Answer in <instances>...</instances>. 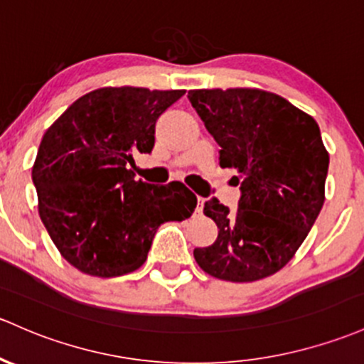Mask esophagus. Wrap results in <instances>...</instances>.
<instances>
[{
    "label": "esophagus",
    "mask_w": 364,
    "mask_h": 364,
    "mask_svg": "<svg viewBox=\"0 0 364 364\" xmlns=\"http://www.w3.org/2000/svg\"><path fill=\"white\" fill-rule=\"evenodd\" d=\"M203 206H205V198L198 196V206H196V212H198V213L203 212Z\"/></svg>",
    "instance_id": "obj_1"
}]
</instances>
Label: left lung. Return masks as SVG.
<instances>
[{"mask_svg":"<svg viewBox=\"0 0 364 364\" xmlns=\"http://www.w3.org/2000/svg\"><path fill=\"white\" fill-rule=\"evenodd\" d=\"M189 100L220 149V166L237 170L236 212L208 199L213 245L194 248L217 279L250 283L293 259L324 203L328 156L318 123L276 93L259 88L191 90Z\"/></svg>","mask_w":364,"mask_h":364,"instance_id":"1","label":"left lung"}]
</instances>
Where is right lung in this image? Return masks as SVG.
Here are the masks:
<instances>
[{"label": "right lung", "instance_id": "obj_1", "mask_svg": "<svg viewBox=\"0 0 364 364\" xmlns=\"http://www.w3.org/2000/svg\"><path fill=\"white\" fill-rule=\"evenodd\" d=\"M186 90L105 87L69 105L43 135L33 182L38 212L53 245L83 274L134 272L156 229L186 220L198 199L182 182L154 186L128 170L151 152L159 116Z\"/></svg>", "mask_w": 364, "mask_h": 364}]
</instances>
